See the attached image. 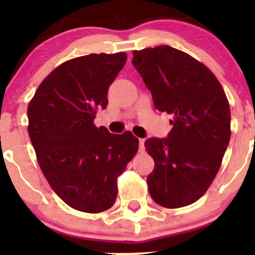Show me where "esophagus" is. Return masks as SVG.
Wrapping results in <instances>:
<instances>
[{
    "instance_id": "obj_1",
    "label": "esophagus",
    "mask_w": 255,
    "mask_h": 255,
    "mask_svg": "<svg viewBox=\"0 0 255 255\" xmlns=\"http://www.w3.org/2000/svg\"><path fill=\"white\" fill-rule=\"evenodd\" d=\"M144 150H145V148H144V139H139V151L143 153Z\"/></svg>"
}]
</instances>
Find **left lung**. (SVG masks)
<instances>
[{
    "instance_id": "8db88e82",
    "label": "left lung",
    "mask_w": 255,
    "mask_h": 255,
    "mask_svg": "<svg viewBox=\"0 0 255 255\" xmlns=\"http://www.w3.org/2000/svg\"><path fill=\"white\" fill-rule=\"evenodd\" d=\"M132 63L155 109L173 116L168 138L144 143L154 159L149 194L163 207L189 206L212 184L230 143L227 96L205 64L169 45L134 50Z\"/></svg>"
}]
</instances>
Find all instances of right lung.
Here are the masks:
<instances>
[{
    "label": "right lung",
    "mask_w": 255,
    "mask_h": 255,
    "mask_svg": "<svg viewBox=\"0 0 255 255\" xmlns=\"http://www.w3.org/2000/svg\"><path fill=\"white\" fill-rule=\"evenodd\" d=\"M126 60L123 51L70 59L43 80L28 105L38 164L55 194L81 212L113 206L118 176L138 151L132 132L112 134L94 123Z\"/></svg>",
    "instance_id": "right-lung-1"
}]
</instances>
